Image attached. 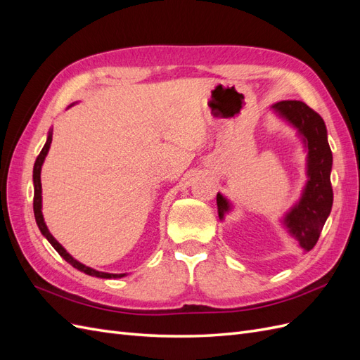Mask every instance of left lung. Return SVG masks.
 I'll return each instance as SVG.
<instances>
[{"label": "left lung", "instance_id": "left-lung-1", "mask_svg": "<svg viewBox=\"0 0 360 360\" xmlns=\"http://www.w3.org/2000/svg\"><path fill=\"white\" fill-rule=\"evenodd\" d=\"M271 110L297 129L308 150L307 186L300 200L282 219L288 234L308 252L317 243L333 204L330 184L333 159L328 143V129L323 118L300 101H282L271 105ZM216 204L219 219H224L225 213L231 210V204L221 193L216 195Z\"/></svg>", "mask_w": 360, "mask_h": 360}]
</instances>
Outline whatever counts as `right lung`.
<instances>
[{
    "label": "right lung",
    "mask_w": 360,
    "mask_h": 360,
    "mask_svg": "<svg viewBox=\"0 0 360 360\" xmlns=\"http://www.w3.org/2000/svg\"><path fill=\"white\" fill-rule=\"evenodd\" d=\"M51 143H52V132H49L48 135V139H46V144L43 146L40 155L37 156L36 159V163H34V169H32V183H34V201H32V209H34V217H36V222H37V226L40 233L45 236L48 238V242L53 246V249L57 250V252L68 261L69 264H72L75 269H78L81 271H84V274L90 275V276H96V278H103V279H115V278H123L126 276L124 274H105V271H99V270H94L89 266H85L82 263H79L78 259H75L66 249H64L56 238H53V236L49 233L48 226L45 224V219H43V214H41V181H40V172H41V165L43 162H45V158L48 155L49 151V147H51Z\"/></svg>",
    "instance_id": "1"
}]
</instances>
